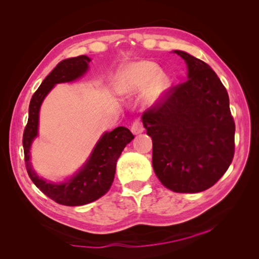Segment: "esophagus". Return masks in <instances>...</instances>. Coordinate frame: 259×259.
<instances>
[{
    "instance_id": "1",
    "label": "esophagus",
    "mask_w": 259,
    "mask_h": 259,
    "mask_svg": "<svg viewBox=\"0 0 259 259\" xmlns=\"http://www.w3.org/2000/svg\"><path fill=\"white\" fill-rule=\"evenodd\" d=\"M131 131H132V133H133V134H134V135H138V134H140V133H143V132H144V126H143V124L140 123L139 121L134 122V123H133V125H132Z\"/></svg>"
}]
</instances>
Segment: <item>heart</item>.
<instances>
[{"instance_id":"b5f03b06","label":"heart","mask_w":259,"mask_h":259,"mask_svg":"<svg viewBox=\"0 0 259 259\" xmlns=\"http://www.w3.org/2000/svg\"><path fill=\"white\" fill-rule=\"evenodd\" d=\"M170 85L168 75L152 61L142 60L128 65L121 73L117 90L122 95H134L147 89L146 100L153 104Z\"/></svg>"}]
</instances>
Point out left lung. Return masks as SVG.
I'll return each mask as SVG.
<instances>
[{
  "label": "left lung",
  "mask_w": 259,
  "mask_h": 259,
  "mask_svg": "<svg viewBox=\"0 0 259 259\" xmlns=\"http://www.w3.org/2000/svg\"><path fill=\"white\" fill-rule=\"evenodd\" d=\"M174 53L186 61L188 80L169 88L142 119L162 185L197 193L214 186L230 166L236 125L228 93L211 68L190 54Z\"/></svg>",
  "instance_id": "left-lung-1"
}]
</instances>
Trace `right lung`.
Masks as SVG:
<instances>
[{
    "label": "right lung",
    "instance_id": "add662e5",
    "mask_svg": "<svg viewBox=\"0 0 259 259\" xmlns=\"http://www.w3.org/2000/svg\"><path fill=\"white\" fill-rule=\"evenodd\" d=\"M91 59L81 56L60 61L53 71L45 77L31 98L29 117L22 137L23 152L28 175L33 184L50 199L58 204L79 206L98 200L108 192L113 183L116 161L125 146L134 139L131 131L119 126L112 132H107L98 140L89 160L75 175L65 183H50L38 177L30 162V148L37 136L38 112L46 95L58 83L72 82L81 77L89 69Z\"/></svg>",
    "mask_w": 259,
    "mask_h": 259
}]
</instances>
